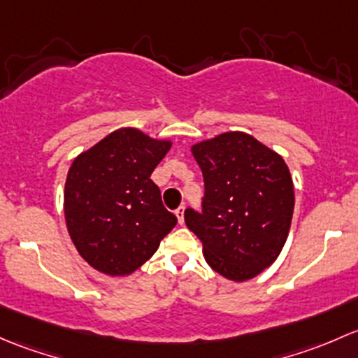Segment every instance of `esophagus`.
Masks as SVG:
<instances>
[{"label":"esophagus","mask_w":358,"mask_h":358,"mask_svg":"<svg viewBox=\"0 0 358 358\" xmlns=\"http://www.w3.org/2000/svg\"><path fill=\"white\" fill-rule=\"evenodd\" d=\"M176 217H178V222L182 226L184 224V206H179V208L176 210Z\"/></svg>","instance_id":"esophagus-1"}]
</instances>
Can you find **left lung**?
Segmentation results:
<instances>
[{
	"label": "left lung",
	"mask_w": 358,
	"mask_h": 358,
	"mask_svg": "<svg viewBox=\"0 0 358 358\" xmlns=\"http://www.w3.org/2000/svg\"><path fill=\"white\" fill-rule=\"evenodd\" d=\"M205 179L203 212L184 220L203 245L206 264L243 282L272 265L285 246L294 189L282 157L252 134L229 131L191 146Z\"/></svg>",
	"instance_id": "obj_1"
}]
</instances>
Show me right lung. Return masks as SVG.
Listing matches in <instances>:
<instances>
[{"label":"right lung","mask_w":358,"mask_h":358,"mask_svg":"<svg viewBox=\"0 0 358 358\" xmlns=\"http://www.w3.org/2000/svg\"><path fill=\"white\" fill-rule=\"evenodd\" d=\"M136 127L110 132L73 158L64 191L67 229L79 255L106 275L138 271L178 224L150 179L171 150Z\"/></svg>","instance_id":"add662e5"}]
</instances>
